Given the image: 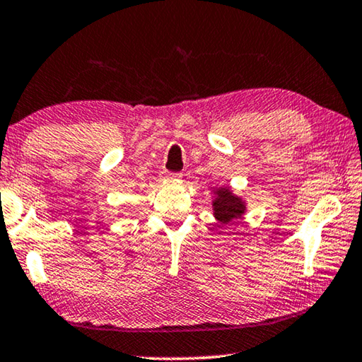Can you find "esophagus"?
<instances>
[{
  "label": "esophagus",
  "instance_id": "34e87169",
  "mask_svg": "<svg viewBox=\"0 0 362 362\" xmlns=\"http://www.w3.org/2000/svg\"><path fill=\"white\" fill-rule=\"evenodd\" d=\"M182 174L179 172H164V179L165 180H175V179H180Z\"/></svg>",
  "mask_w": 362,
  "mask_h": 362
}]
</instances>
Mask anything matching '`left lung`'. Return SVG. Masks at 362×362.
Instances as JSON below:
<instances>
[{
    "mask_svg": "<svg viewBox=\"0 0 362 362\" xmlns=\"http://www.w3.org/2000/svg\"><path fill=\"white\" fill-rule=\"evenodd\" d=\"M212 208H214V216L217 221L228 223L242 216L246 206L242 202V198L235 197L228 188H219L216 192V199L212 202Z\"/></svg>",
    "mask_w": 362,
    "mask_h": 362,
    "instance_id": "1",
    "label": "left lung"
}]
</instances>
